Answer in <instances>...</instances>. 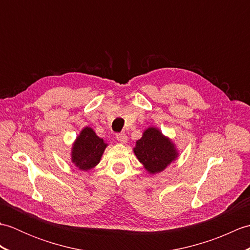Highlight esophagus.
Returning <instances> with one entry per match:
<instances>
[{
    "mask_svg": "<svg viewBox=\"0 0 250 250\" xmlns=\"http://www.w3.org/2000/svg\"><path fill=\"white\" fill-rule=\"evenodd\" d=\"M116 139L118 140L120 143H122V144H125L126 141H128V137H126V135L125 133H119L116 135Z\"/></svg>",
    "mask_w": 250,
    "mask_h": 250,
    "instance_id": "esophagus-1",
    "label": "esophagus"
}]
</instances>
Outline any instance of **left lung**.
<instances>
[{
	"label": "left lung",
	"instance_id": "obj_1",
	"mask_svg": "<svg viewBox=\"0 0 250 250\" xmlns=\"http://www.w3.org/2000/svg\"><path fill=\"white\" fill-rule=\"evenodd\" d=\"M139 161L150 174L162 172L178 157L175 145L161 131L150 126L136 142L133 149Z\"/></svg>",
	"mask_w": 250,
	"mask_h": 250
}]
</instances>
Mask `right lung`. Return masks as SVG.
<instances>
[{
	"instance_id": "1",
	"label": "right lung",
	"mask_w": 250,
	"mask_h": 250,
	"mask_svg": "<svg viewBox=\"0 0 250 250\" xmlns=\"http://www.w3.org/2000/svg\"><path fill=\"white\" fill-rule=\"evenodd\" d=\"M106 146L107 144L103 139H100L91 128L86 126L73 144L72 162L82 171L91 169L100 162Z\"/></svg>"
}]
</instances>
